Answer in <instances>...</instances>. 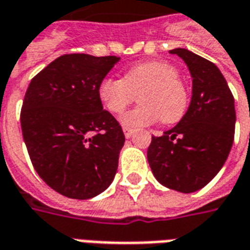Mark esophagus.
Returning <instances> with one entry per match:
<instances>
[{
  "instance_id": "34e87169",
  "label": "esophagus",
  "mask_w": 250,
  "mask_h": 250,
  "mask_svg": "<svg viewBox=\"0 0 250 250\" xmlns=\"http://www.w3.org/2000/svg\"><path fill=\"white\" fill-rule=\"evenodd\" d=\"M123 132H125V136L128 139V138H131L132 135H134V130L132 128H130V127H123Z\"/></svg>"
}]
</instances>
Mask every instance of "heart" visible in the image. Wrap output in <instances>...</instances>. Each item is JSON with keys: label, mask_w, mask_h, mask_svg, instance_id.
Segmentation results:
<instances>
[{"label": "heart", "mask_w": 250, "mask_h": 250, "mask_svg": "<svg viewBox=\"0 0 250 250\" xmlns=\"http://www.w3.org/2000/svg\"><path fill=\"white\" fill-rule=\"evenodd\" d=\"M98 97L112 114H122L136 101L142 103L122 118L128 127H143L162 120L177 123L188 107V90L177 70L163 61H149L128 68L123 79L104 78Z\"/></svg>", "instance_id": "1"}]
</instances>
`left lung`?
<instances>
[{"instance_id": "obj_1", "label": "left lung", "mask_w": 250, "mask_h": 250, "mask_svg": "<svg viewBox=\"0 0 250 250\" xmlns=\"http://www.w3.org/2000/svg\"><path fill=\"white\" fill-rule=\"evenodd\" d=\"M192 77V98L186 115L162 136H152L149 167L160 184L191 193L223 168L234 139L236 111L228 83L217 66L187 49H173Z\"/></svg>"}]
</instances>
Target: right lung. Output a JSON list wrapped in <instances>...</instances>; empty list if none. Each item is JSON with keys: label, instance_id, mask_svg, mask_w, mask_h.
Returning <instances> with one entry per match:
<instances>
[{"label": "right lung", "instance_id": "add662e5", "mask_svg": "<svg viewBox=\"0 0 250 250\" xmlns=\"http://www.w3.org/2000/svg\"><path fill=\"white\" fill-rule=\"evenodd\" d=\"M119 57L64 54L31 79L21 128L33 167L61 195L86 200L115 177L125 134L98 86Z\"/></svg>", "mask_w": 250, "mask_h": 250}]
</instances>
